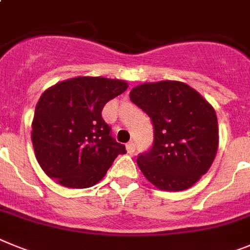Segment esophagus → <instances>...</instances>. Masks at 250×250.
<instances>
[{
    "instance_id": "1",
    "label": "esophagus",
    "mask_w": 250,
    "mask_h": 250,
    "mask_svg": "<svg viewBox=\"0 0 250 250\" xmlns=\"http://www.w3.org/2000/svg\"><path fill=\"white\" fill-rule=\"evenodd\" d=\"M125 148H127L128 153H133L134 149H136V145H134L133 141H131V142H128L127 145H125Z\"/></svg>"
}]
</instances>
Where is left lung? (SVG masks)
<instances>
[{"label": "left lung", "instance_id": "1", "mask_svg": "<svg viewBox=\"0 0 250 250\" xmlns=\"http://www.w3.org/2000/svg\"><path fill=\"white\" fill-rule=\"evenodd\" d=\"M129 98L148 114L153 146L137 165L152 185L165 191L191 188L208 172L219 147L215 109L199 92L176 80L143 83Z\"/></svg>", "mask_w": 250, "mask_h": 250}]
</instances>
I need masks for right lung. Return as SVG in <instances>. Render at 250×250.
<instances>
[{"label":"right lung","mask_w":250,"mask_h":250,"mask_svg":"<svg viewBox=\"0 0 250 250\" xmlns=\"http://www.w3.org/2000/svg\"><path fill=\"white\" fill-rule=\"evenodd\" d=\"M125 80L78 77L46 89L35 108L31 141L39 165L59 185L85 188L101 181L125 147L110 136L103 107Z\"/></svg>","instance_id":"add662e5"}]
</instances>
